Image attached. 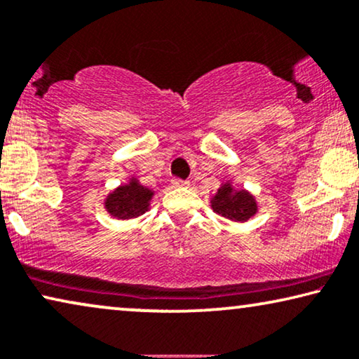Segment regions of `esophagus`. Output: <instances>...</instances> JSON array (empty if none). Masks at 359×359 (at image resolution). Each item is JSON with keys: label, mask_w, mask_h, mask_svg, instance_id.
Here are the masks:
<instances>
[{"label": "esophagus", "mask_w": 359, "mask_h": 359, "mask_svg": "<svg viewBox=\"0 0 359 359\" xmlns=\"http://www.w3.org/2000/svg\"><path fill=\"white\" fill-rule=\"evenodd\" d=\"M190 182L189 180H182V179H172V185L174 187H189Z\"/></svg>", "instance_id": "obj_1"}]
</instances>
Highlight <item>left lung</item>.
I'll return each instance as SVG.
<instances>
[{
    "instance_id": "obj_1",
    "label": "left lung",
    "mask_w": 359,
    "mask_h": 359,
    "mask_svg": "<svg viewBox=\"0 0 359 359\" xmlns=\"http://www.w3.org/2000/svg\"><path fill=\"white\" fill-rule=\"evenodd\" d=\"M211 203L216 215L232 221H247L257 211L254 196L245 190L234 191L229 185L221 187Z\"/></svg>"
}]
</instances>
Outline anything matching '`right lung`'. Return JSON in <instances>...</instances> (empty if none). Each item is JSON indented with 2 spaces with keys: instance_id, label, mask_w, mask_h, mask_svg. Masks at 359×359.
<instances>
[{
  "instance_id": "right-lung-1",
  "label": "right lung",
  "mask_w": 359,
  "mask_h": 359,
  "mask_svg": "<svg viewBox=\"0 0 359 359\" xmlns=\"http://www.w3.org/2000/svg\"><path fill=\"white\" fill-rule=\"evenodd\" d=\"M151 196H153V191L131 180L130 185L118 187L114 194H110L105 206L115 218L130 219L143 215L148 210Z\"/></svg>"
}]
</instances>
